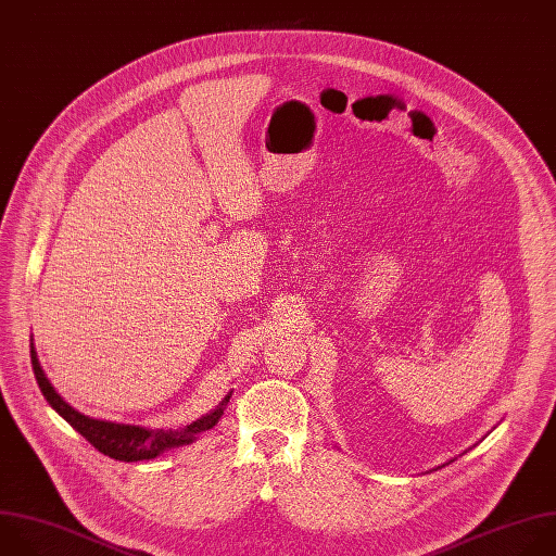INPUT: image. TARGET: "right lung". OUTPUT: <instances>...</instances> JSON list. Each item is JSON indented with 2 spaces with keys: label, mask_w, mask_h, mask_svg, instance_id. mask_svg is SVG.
Returning a JSON list of instances; mask_svg holds the SVG:
<instances>
[{
  "label": "right lung",
  "mask_w": 556,
  "mask_h": 556,
  "mask_svg": "<svg viewBox=\"0 0 556 556\" xmlns=\"http://www.w3.org/2000/svg\"><path fill=\"white\" fill-rule=\"evenodd\" d=\"M30 357H33V371L35 378L39 382V389L43 393V397L48 400V404L76 430L80 432L98 452H102L109 458L115 460H124V463H135V460H150L154 456H159L163 450L167 447H176V445H188L197 439L199 432L212 430L218 419L225 413V406L229 402L231 395H227L223 400V404L210 413L207 417L190 424L188 428L180 430H146L139 426H119V424H109V421H98L91 417H85L83 413L74 410L67 402H63V397L54 391V387L50 384V380L46 378L43 368L39 364L37 351L35 346L30 349Z\"/></svg>",
  "instance_id": "add662e5"
}]
</instances>
